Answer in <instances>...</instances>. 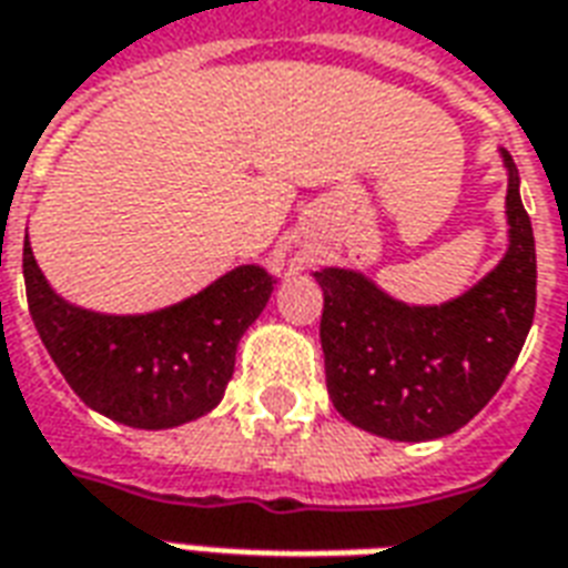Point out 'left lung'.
Listing matches in <instances>:
<instances>
[{
    "label": "left lung",
    "instance_id": "1",
    "mask_svg": "<svg viewBox=\"0 0 568 568\" xmlns=\"http://www.w3.org/2000/svg\"><path fill=\"white\" fill-rule=\"evenodd\" d=\"M500 158L509 245L462 296L410 305L359 268L314 272L326 389L349 425L398 443L440 440L497 395L518 359L536 311V242L518 168L506 149Z\"/></svg>",
    "mask_w": 568,
    "mask_h": 568
}]
</instances>
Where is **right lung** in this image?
<instances>
[{"mask_svg":"<svg viewBox=\"0 0 568 568\" xmlns=\"http://www.w3.org/2000/svg\"><path fill=\"white\" fill-rule=\"evenodd\" d=\"M23 281L32 323L77 398L140 430L176 428L219 407L239 341L278 284L266 268L248 263L168 308L101 314L50 287L29 236Z\"/></svg>","mask_w":568,"mask_h":568,"instance_id":"add662e5","label":"right lung"}]
</instances>
